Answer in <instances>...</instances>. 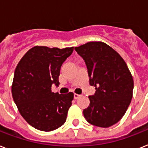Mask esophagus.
<instances>
[{"mask_svg":"<svg viewBox=\"0 0 148 148\" xmlns=\"http://www.w3.org/2000/svg\"><path fill=\"white\" fill-rule=\"evenodd\" d=\"M81 95H77V94H74V99H77V98H79V97H81Z\"/></svg>","mask_w":148,"mask_h":148,"instance_id":"esophagus-1","label":"esophagus"}]
</instances>
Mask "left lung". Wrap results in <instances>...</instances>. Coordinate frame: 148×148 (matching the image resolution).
I'll use <instances>...</instances> for the list:
<instances>
[{"instance_id": "8db88e82", "label": "left lung", "mask_w": 148, "mask_h": 148, "mask_svg": "<svg viewBox=\"0 0 148 148\" xmlns=\"http://www.w3.org/2000/svg\"><path fill=\"white\" fill-rule=\"evenodd\" d=\"M88 68L89 81L96 92L83 111L87 121L109 127L124 116L132 99L133 77L124 59L105 43L88 42L74 48Z\"/></svg>"}]
</instances>
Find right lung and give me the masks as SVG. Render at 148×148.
Returning a JSON list of instances; mask_svg holds the SVG:
<instances>
[{
    "label": "right lung",
    "instance_id": "obj_1",
    "mask_svg": "<svg viewBox=\"0 0 148 148\" xmlns=\"http://www.w3.org/2000/svg\"><path fill=\"white\" fill-rule=\"evenodd\" d=\"M74 47L59 49L36 46L18 63L12 84V96L20 114L30 125L43 131L60 127L67 119L74 94L51 91L59 85L60 67Z\"/></svg>",
    "mask_w": 148,
    "mask_h": 148
}]
</instances>
